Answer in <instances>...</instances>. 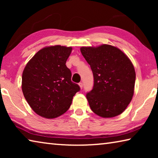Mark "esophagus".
<instances>
[{
	"label": "esophagus",
	"mask_w": 158,
	"mask_h": 158,
	"mask_svg": "<svg viewBox=\"0 0 158 158\" xmlns=\"http://www.w3.org/2000/svg\"><path fill=\"white\" fill-rule=\"evenodd\" d=\"M79 85L80 89H82V88H83V84H82L81 82H80V83H79Z\"/></svg>",
	"instance_id": "esophagus-1"
}]
</instances>
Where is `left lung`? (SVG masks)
Wrapping results in <instances>:
<instances>
[{"label": "left lung", "instance_id": "8db88e82", "mask_svg": "<svg viewBox=\"0 0 158 158\" xmlns=\"http://www.w3.org/2000/svg\"><path fill=\"white\" fill-rule=\"evenodd\" d=\"M80 50L94 77L93 89L86 94L90 109L102 118L118 116L134 95L136 74L130 58L109 44L82 47Z\"/></svg>", "mask_w": 158, "mask_h": 158}]
</instances>
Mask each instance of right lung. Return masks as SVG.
Here are the masks:
<instances>
[{
    "mask_svg": "<svg viewBox=\"0 0 158 158\" xmlns=\"http://www.w3.org/2000/svg\"><path fill=\"white\" fill-rule=\"evenodd\" d=\"M71 47L55 45L37 52L26 64L21 89L24 98L37 114L54 118L68 110L74 95L80 90L71 81L66 61Z\"/></svg>",
    "mask_w": 158,
    "mask_h": 158,
    "instance_id": "obj_1",
    "label": "right lung"
}]
</instances>
